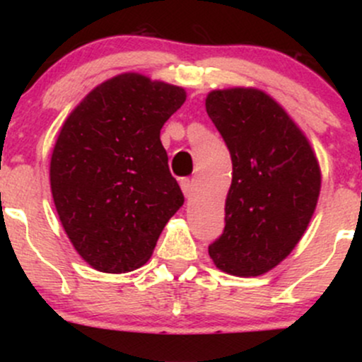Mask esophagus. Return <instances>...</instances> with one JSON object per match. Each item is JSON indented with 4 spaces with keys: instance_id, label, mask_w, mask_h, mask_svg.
Returning <instances> with one entry per match:
<instances>
[{
    "instance_id": "obj_1",
    "label": "esophagus",
    "mask_w": 362,
    "mask_h": 362,
    "mask_svg": "<svg viewBox=\"0 0 362 362\" xmlns=\"http://www.w3.org/2000/svg\"><path fill=\"white\" fill-rule=\"evenodd\" d=\"M180 187H182V190H184L185 197H190V195H192L194 184H192V180H190V178H182Z\"/></svg>"
}]
</instances>
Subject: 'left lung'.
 Wrapping results in <instances>:
<instances>
[{
	"label": "left lung",
	"instance_id": "left-lung-1",
	"mask_svg": "<svg viewBox=\"0 0 362 362\" xmlns=\"http://www.w3.org/2000/svg\"><path fill=\"white\" fill-rule=\"evenodd\" d=\"M206 110L233 163L226 224L209 257L231 276H262L293 252L308 228L322 187L318 160L305 132L265 91L213 90Z\"/></svg>",
	"mask_w": 362,
	"mask_h": 362
}]
</instances>
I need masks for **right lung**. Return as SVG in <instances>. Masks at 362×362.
<instances>
[{
	"label": "right lung",
	"mask_w": 362,
	"mask_h": 362,
	"mask_svg": "<svg viewBox=\"0 0 362 362\" xmlns=\"http://www.w3.org/2000/svg\"><path fill=\"white\" fill-rule=\"evenodd\" d=\"M185 98L182 86L122 73L95 86L62 124L49 170L54 206L74 250L97 271L146 264L184 204L160 131Z\"/></svg>",
	"instance_id": "add662e5"
}]
</instances>
